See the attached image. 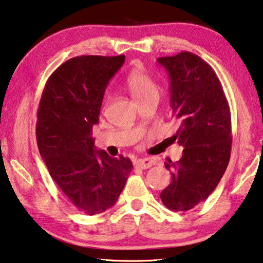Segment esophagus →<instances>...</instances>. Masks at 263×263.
I'll use <instances>...</instances> for the list:
<instances>
[{"instance_id": "esophagus-1", "label": "esophagus", "mask_w": 263, "mask_h": 263, "mask_svg": "<svg viewBox=\"0 0 263 263\" xmlns=\"http://www.w3.org/2000/svg\"><path fill=\"white\" fill-rule=\"evenodd\" d=\"M135 165L137 168H140V170H146L149 168L151 166L153 165V160L151 158H144V159H138L135 161Z\"/></svg>"}]
</instances>
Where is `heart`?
<instances>
[{"label":"heart","mask_w":263,"mask_h":263,"mask_svg":"<svg viewBox=\"0 0 263 263\" xmlns=\"http://www.w3.org/2000/svg\"><path fill=\"white\" fill-rule=\"evenodd\" d=\"M126 84L131 95L138 103L159 96V89H158L156 82L141 66L132 70L127 76ZM109 101L110 96H106L105 104L109 103Z\"/></svg>","instance_id":"b5f03b06"}]
</instances>
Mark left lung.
Listing matches in <instances>:
<instances>
[{"label":"left lung","mask_w":263,"mask_h":263,"mask_svg":"<svg viewBox=\"0 0 263 263\" xmlns=\"http://www.w3.org/2000/svg\"><path fill=\"white\" fill-rule=\"evenodd\" d=\"M170 78L172 117L181 145L179 161L165 162L172 181L160 193L171 211L186 212L210 197L226 171L232 148L231 111L211 65L189 51L159 57Z\"/></svg>","instance_id":"1"}]
</instances>
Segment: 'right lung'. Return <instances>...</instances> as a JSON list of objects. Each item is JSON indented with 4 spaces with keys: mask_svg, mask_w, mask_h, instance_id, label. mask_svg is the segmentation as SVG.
I'll return each instance as SVG.
<instances>
[{
    "mask_svg": "<svg viewBox=\"0 0 263 263\" xmlns=\"http://www.w3.org/2000/svg\"><path fill=\"white\" fill-rule=\"evenodd\" d=\"M124 61V55L73 57L49 77L40 101L41 157L69 201L87 215L115 205L133 168L130 158L96 151L91 137L106 86Z\"/></svg>",
    "mask_w": 263,
    "mask_h": 263,
    "instance_id": "right-lung-1",
    "label": "right lung"
}]
</instances>
